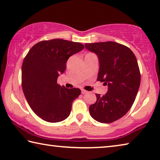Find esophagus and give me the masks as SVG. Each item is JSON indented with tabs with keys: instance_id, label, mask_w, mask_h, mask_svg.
Segmentation results:
<instances>
[{
	"instance_id": "34e87169",
	"label": "esophagus",
	"mask_w": 160,
	"mask_h": 160,
	"mask_svg": "<svg viewBox=\"0 0 160 160\" xmlns=\"http://www.w3.org/2000/svg\"><path fill=\"white\" fill-rule=\"evenodd\" d=\"M81 93H82V94H85L88 93V91H86L85 90H81Z\"/></svg>"
}]
</instances>
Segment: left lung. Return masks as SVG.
<instances>
[{
  "instance_id": "left-lung-1",
  "label": "left lung",
  "mask_w": 160,
  "mask_h": 160,
  "mask_svg": "<svg viewBox=\"0 0 160 160\" xmlns=\"http://www.w3.org/2000/svg\"><path fill=\"white\" fill-rule=\"evenodd\" d=\"M97 54L99 69L97 80L108 85L105 95L97 94V101L89 107L92 117L100 123H112L131 109L140 84L136 57L128 47L114 42L85 44Z\"/></svg>"
}]
</instances>
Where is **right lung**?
I'll use <instances>...</instances> for the list:
<instances>
[{"instance_id": "right-lung-1", "label": "right lung", "mask_w": 160, "mask_h": 160, "mask_svg": "<svg viewBox=\"0 0 160 160\" xmlns=\"http://www.w3.org/2000/svg\"><path fill=\"white\" fill-rule=\"evenodd\" d=\"M79 42L55 39L42 41L32 47L22 66V86L29 107L47 122H60L68 117L72 103L81 93L57 84L70 56L79 52Z\"/></svg>"}]
</instances>
